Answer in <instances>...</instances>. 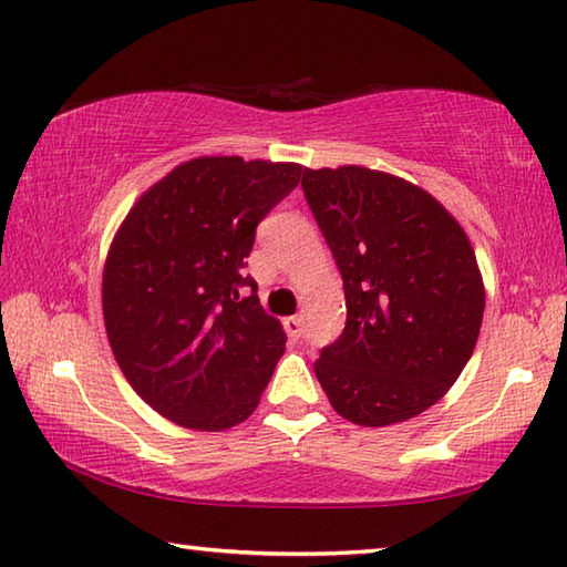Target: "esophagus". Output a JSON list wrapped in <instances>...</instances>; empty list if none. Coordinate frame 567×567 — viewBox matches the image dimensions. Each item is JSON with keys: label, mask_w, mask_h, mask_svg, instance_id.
Listing matches in <instances>:
<instances>
[{"label": "esophagus", "mask_w": 567, "mask_h": 567, "mask_svg": "<svg viewBox=\"0 0 567 567\" xmlns=\"http://www.w3.org/2000/svg\"><path fill=\"white\" fill-rule=\"evenodd\" d=\"M282 324H285V332L290 334L292 339L302 337V317H287Z\"/></svg>", "instance_id": "obj_1"}]
</instances>
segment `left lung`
<instances>
[{
    "instance_id": "1",
    "label": "left lung",
    "mask_w": 567,
    "mask_h": 567,
    "mask_svg": "<svg viewBox=\"0 0 567 567\" xmlns=\"http://www.w3.org/2000/svg\"><path fill=\"white\" fill-rule=\"evenodd\" d=\"M302 190L344 282L347 324L315 374L339 416L389 426L446 394L481 332L471 243L426 190L362 166L305 168Z\"/></svg>"
}]
</instances>
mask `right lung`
Listing matches in <instances>:
<instances>
[{"mask_svg": "<svg viewBox=\"0 0 567 567\" xmlns=\"http://www.w3.org/2000/svg\"><path fill=\"white\" fill-rule=\"evenodd\" d=\"M297 163L210 156L183 163L133 205L104 270L113 357L136 394L178 426L248 419L285 332L245 272L255 230L300 183Z\"/></svg>", "mask_w": 567, "mask_h": 567, "instance_id": "1", "label": "right lung"}]
</instances>
